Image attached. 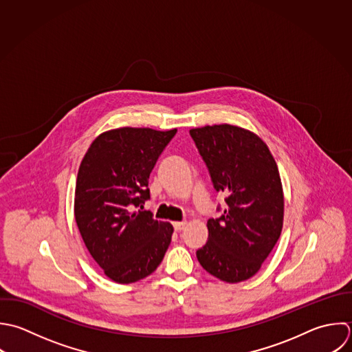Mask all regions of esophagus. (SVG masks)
<instances>
[{
	"label": "esophagus",
	"instance_id": "34e87169",
	"mask_svg": "<svg viewBox=\"0 0 352 352\" xmlns=\"http://www.w3.org/2000/svg\"><path fill=\"white\" fill-rule=\"evenodd\" d=\"M173 225H174V229H175L177 232H181V230H184V229H185V226H186V221H182V222H174Z\"/></svg>",
	"mask_w": 352,
	"mask_h": 352
}]
</instances>
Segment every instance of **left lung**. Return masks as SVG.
I'll return each instance as SVG.
<instances>
[{
  "label": "left lung",
  "instance_id": "8db88e82",
  "mask_svg": "<svg viewBox=\"0 0 352 352\" xmlns=\"http://www.w3.org/2000/svg\"><path fill=\"white\" fill-rule=\"evenodd\" d=\"M214 189L225 193L219 218L207 222L208 240L196 251L206 272L226 283L255 276L277 244L284 195L277 163L254 133L232 124L192 129Z\"/></svg>",
  "mask_w": 352,
  "mask_h": 352
}]
</instances>
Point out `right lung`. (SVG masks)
<instances>
[{
	"instance_id": "right-lung-1",
	"label": "right lung",
	"mask_w": 352,
	"mask_h": 352,
	"mask_svg": "<svg viewBox=\"0 0 352 352\" xmlns=\"http://www.w3.org/2000/svg\"><path fill=\"white\" fill-rule=\"evenodd\" d=\"M175 133L134 127L102 133L79 166L75 221L90 255L115 283L152 274L171 243L173 226L142 208L151 199L149 175Z\"/></svg>"
}]
</instances>
